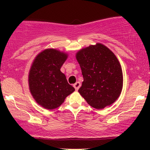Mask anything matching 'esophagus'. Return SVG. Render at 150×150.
<instances>
[{
  "label": "esophagus",
  "mask_w": 150,
  "mask_h": 150,
  "mask_svg": "<svg viewBox=\"0 0 150 150\" xmlns=\"http://www.w3.org/2000/svg\"><path fill=\"white\" fill-rule=\"evenodd\" d=\"M80 86H81V84H80V82H75V83L73 85V87H75V90H78L79 88H80Z\"/></svg>",
  "instance_id": "1"
}]
</instances>
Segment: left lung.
Returning <instances> with one entry per match:
<instances>
[{
	"label": "left lung",
	"mask_w": 150,
	"mask_h": 150,
	"mask_svg": "<svg viewBox=\"0 0 150 150\" xmlns=\"http://www.w3.org/2000/svg\"><path fill=\"white\" fill-rule=\"evenodd\" d=\"M76 59L84 79L78 92L88 104L102 109L114 103L121 93L123 80L114 53L99 43L80 50Z\"/></svg>",
	"instance_id": "left-lung-1"
}]
</instances>
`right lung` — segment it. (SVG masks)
<instances>
[{
    "label": "right lung",
    "instance_id": "obj_1",
    "mask_svg": "<svg viewBox=\"0 0 150 150\" xmlns=\"http://www.w3.org/2000/svg\"><path fill=\"white\" fill-rule=\"evenodd\" d=\"M67 58V53L47 49L36 56L31 66L28 80L30 92L37 104L46 109L58 108L75 91L61 71Z\"/></svg>",
    "mask_w": 150,
    "mask_h": 150
}]
</instances>
